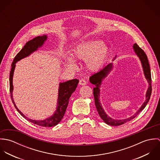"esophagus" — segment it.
I'll list each match as a JSON object with an SVG mask.
<instances>
[{
  "instance_id": "1",
  "label": "esophagus",
  "mask_w": 160,
  "mask_h": 160,
  "mask_svg": "<svg viewBox=\"0 0 160 160\" xmlns=\"http://www.w3.org/2000/svg\"><path fill=\"white\" fill-rule=\"evenodd\" d=\"M87 84V82L85 79H81L79 80V84L81 85V86H83V85H86Z\"/></svg>"
}]
</instances>
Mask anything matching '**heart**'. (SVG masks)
I'll list each match as a JSON object with an SVG mask.
<instances>
[{
    "instance_id": "heart-1",
    "label": "heart",
    "mask_w": 160,
    "mask_h": 160,
    "mask_svg": "<svg viewBox=\"0 0 160 160\" xmlns=\"http://www.w3.org/2000/svg\"><path fill=\"white\" fill-rule=\"evenodd\" d=\"M108 52V47L103 44L102 41L89 40L82 41L76 46L72 55L76 59L85 60L87 67L90 70L97 71L105 64ZM66 61L69 67H76V64L71 58H67Z\"/></svg>"
}]
</instances>
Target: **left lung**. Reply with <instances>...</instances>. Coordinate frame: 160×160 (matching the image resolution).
<instances>
[{"mask_svg":"<svg viewBox=\"0 0 160 160\" xmlns=\"http://www.w3.org/2000/svg\"><path fill=\"white\" fill-rule=\"evenodd\" d=\"M133 48H134V51L136 53L137 56L139 57V58L142 62L144 74L145 76V78H146L147 81L149 83V87H148V89L147 90V94H146V100L144 102V103H143V105H142V107L139 108V110L133 116H132L131 117H130L129 118L124 119H121V120H116V119H112L105 113V112L103 110V109L102 107V105L100 102V100L98 98L99 96H100L99 88L101 85V82H102V80L108 75V74L109 73V72L112 68L113 64L112 63L105 66L103 68L99 70L98 72L93 74L89 78L90 82L92 84L95 85V88H93V96H94L95 105V107L97 110V112L100 115V118L104 121V122L110 126H120V125H122L128 121H130L131 120L133 119L134 118H135L137 115L145 108V107H146L147 103L148 102L150 96H151L152 91V78H151V72H150V65H149V63H148V60L147 55L145 54L144 51L140 47H139L138 46L136 43L134 44V45L133 46Z\"/></svg>","mask_w":160,"mask_h":160,"instance_id":"1","label":"left lung"}]
</instances>
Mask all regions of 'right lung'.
Returning a JSON list of instances; mask_svg holds the SVG:
<instances>
[{
  "instance_id": "right-lung-1",
  "label": "right lung",
  "mask_w": 160,
  "mask_h": 160,
  "mask_svg": "<svg viewBox=\"0 0 160 160\" xmlns=\"http://www.w3.org/2000/svg\"><path fill=\"white\" fill-rule=\"evenodd\" d=\"M46 39H47V36L45 35H43L42 36H38L32 39V40L29 41L26 43V44L23 47V48L15 56L12 64V68L10 73V92L11 99L12 100V102L14 103V106L15 107L17 111L26 119H27L28 121L31 122H32L36 125H38L42 127H53L58 124L62 119L68 105L69 97H71V94L76 90V88L79 82L78 79H74L69 80L65 82L60 84V87H59L60 89H59L58 98V107H57V110L53 116L42 121L32 120L26 117L16 107V105L15 104V102L12 97V92L13 89L12 81H13V72L15 68V63L23 58L28 57L31 53L36 51L39 47L42 46V44L44 43V41Z\"/></svg>"
}]
</instances>
